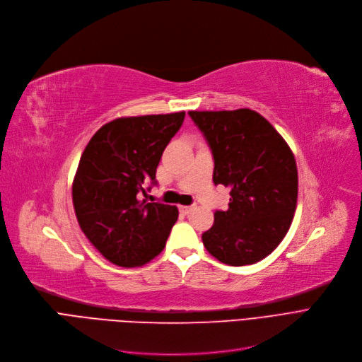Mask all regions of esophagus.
I'll return each instance as SVG.
<instances>
[{
	"instance_id": "esophagus-1",
	"label": "esophagus",
	"mask_w": 362,
	"mask_h": 362,
	"mask_svg": "<svg viewBox=\"0 0 362 362\" xmlns=\"http://www.w3.org/2000/svg\"><path fill=\"white\" fill-rule=\"evenodd\" d=\"M193 209H194V206H180V212L182 215H188Z\"/></svg>"
}]
</instances>
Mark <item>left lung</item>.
<instances>
[{
  "mask_svg": "<svg viewBox=\"0 0 362 362\" xmlns=\"http://www.w3.org/2000/svg\"><path fill=\"white\" fill-rule=\"evenodd\" d=\"M214 158V184L230 187L227 211H215L203 245L218 261L259 262L280 245L293 221L298 168L283 136L250 109L188 112Z\"/></svg>",
  "mask_w": 362,
  "mask_h": 362,
  "instance_id": "obj_1",
  "label": "left lung"
}]
</instances>
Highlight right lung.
Wrapping results in <instances>:
<instances>
[{"mask_svg":"<svg viewBox=\"0 0 362 362\" xmlns=\"http://www.w3.org/2000/svg\"><path fill=\"white\" fill-rule=\"evenodd\" d=\"M184 117L185 112L112 120L82 153L72 187L75 214L83 234L115 265L140 267L158 256L178 219L175 206L148 203L141 194L158 185L162 153Z\"/></svg>","mask_w":362,"mask_h":362,"instance_id":"add662e5","label":"right lung"}]
</instances>
